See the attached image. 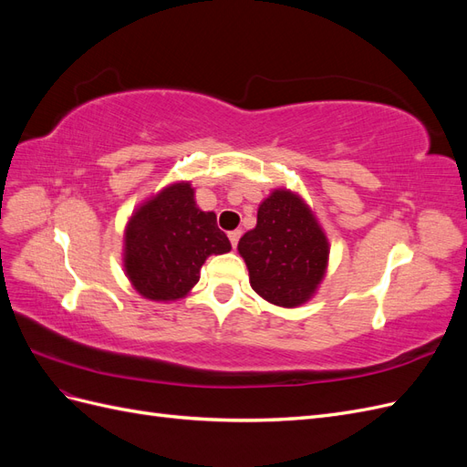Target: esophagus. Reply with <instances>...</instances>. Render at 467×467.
<instances>
[{
    "mask_svg": "<svg viewBox=\"0 0 467 467\" xmlns=\"http://www.w3.org/2000/svg\"><path fill=\"white\" fill-rule=\"evenodd\" d=\"M228 237H230V242H232V247L235 249V247H237V242H239V237H242V230H234V232H230V234H228Z\"/></svg>",
    "mask_w": 467,
    "mask_h": 467,
    "instance_id": "34e87169",
    "label": "esophagus"
}]
</instances>
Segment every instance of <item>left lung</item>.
Returning a JSON list of instances; mask_svg holds the SVG:
<instances>
[{"mask_svg":"<svg viewBox=\"0 0 467 467\" xmlns=\"http://www.w3.org/2000/svg\"><path fill=\"white\" fill-rule=\"evenodd\" d=\"M237 249L253 290L282 307L309 300L329 257L327 237L314 214L288 191H275L259 206L255 230L239 239Z\"/></svg>","mask_w":467,"mask_h":467,"instance_id":"obj_1","label":"left lung"}]
</instances>
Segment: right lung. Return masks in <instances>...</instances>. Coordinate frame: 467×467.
<instances>
[{"mask_svg": "<svg viewBox=\"0 0 467 467\" xmlns=\"http://www.w3.org/2000/svg\"><path fill=\"white\" fill-rule=\"evenodd\" d=\"M124 244L126 275L144 298L155 302L182 298L199 282L206 257L232 249L214 212L196 206L189 182H177L140 206Z\"/></svg>", "mask_w": 467, "mask_h": 467, "instance_id": "obj_1", "label": "right lung"}]
</instances>
